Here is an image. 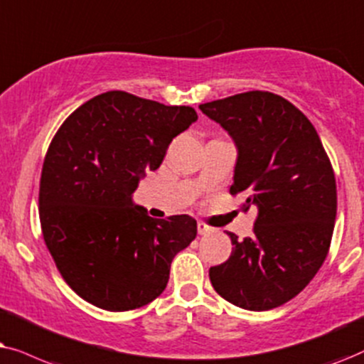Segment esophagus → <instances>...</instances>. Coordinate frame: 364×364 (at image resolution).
Masks as SVG:
<instances>
[{"instance_id": "obj_1", "label": "esophagus", "mask_w": 364, "mask_h": 364, "mask_svg": "<svg viewBox=\"0 0 364 364\" xmlns=\"http://www.w3.org/2000/svg\"><path fill=\"white\" fill-rule=\"evenodd\" d=\"M215 230H213L211 226H208L206 223H203V221H198V232H200V235H210V232H213Z\"/></svg>"}]
</instances>
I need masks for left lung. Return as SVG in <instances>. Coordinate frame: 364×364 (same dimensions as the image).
Here are the masks:
<instances>
[{"label":"left lung","mask_w":364,"mask_h":364,"mask_svg":"<svg viewBox=\"0 0 364 364\" xmlns=\"http://www.w3.org/2000/svg\"><path fill=\"white\" fill-rule=\"evenodd\" d=\"M238 149L231 195L258 206L253 236L210 268L221 298L268 311L296 296L326 258L336 220V179L316 129L296 106L269 91L200 105Z\"/></svg>","instance_id":"obj_1"}]
</instances>
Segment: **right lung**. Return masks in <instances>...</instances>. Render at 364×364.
Masks as SVG:
<instances>
[{
    "mask_svg": "<svg viewBox=\"0 0 364 364\" xmlns=\"http://www.w3.org/2000/svg\"><path fill=\"white\" fill-rule=\"evenodd\" d=\"M196 119L191 106L108 91L58 129L43 163L40 221L56 268L85 301L128 311L164 291L173 258L196 238V220H154L132 196Z\"/></svg>",
    "mask_w": 364,
    "mask_h": 364,
    "instance_id": "1",
    "label": "right lung"
}]
</instances>
